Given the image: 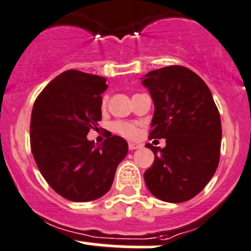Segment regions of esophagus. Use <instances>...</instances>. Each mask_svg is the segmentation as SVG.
Listing matches in <instances>:
<instances>
[{
  "label": "esophagus",
  "instance_id": "34e87169",
  "mask_svg": "<svg viewBox=\"0 0 251 251\" xmlns=\"http://www.w3.org/2000/svg\"><path fill=\"white\" fill-rule=\"evenodd\" d=\"M141 148L140 144H136V143H129L128 144V149L129 150H136V149Z\"/></svg>",
  "mask_w": 251,
  "mask_h": 251
}]
</instances>
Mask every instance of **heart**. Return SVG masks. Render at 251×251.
I'll return each mask as SVG.
<instances>
[{
	"instance_id": "b5f03b06",
	"label": "heart",
	"mask_w": 251,
	"mask_h": 251,
	"mask_svg": "<svg viewBox=\"0 0 251 251\" xmlns=\"http://www.w3.org/2000/svg\"><path fill=\"white\" fill-rule=\"evenodd\" d=\"M107 101L108 96H102V100H101V108L102 110H105L106 106H107ZM111 130L115 131L118 135L123 136V138L131 140V139H136L139 136V123L115 121V122L111 123Z\"/></svg>"
}]
</instances>
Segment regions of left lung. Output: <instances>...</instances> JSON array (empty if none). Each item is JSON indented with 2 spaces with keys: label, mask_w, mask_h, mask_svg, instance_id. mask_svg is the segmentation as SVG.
<instances>
[{
  "label": "left lung",
  "mask_w": 251,
  "mask_h": 251,
  "mask_svg": "<svg viewBox=\"0 0 251 251\" xmlns=\"http://www.w3.org/2000/svg\"><path fill=\"white\" fill-rule=\"evenodd\" d=\"M143 84L155 105L149 139H165L163 149L146 144L155 161L144 173L151 194L167 202H184L199 194L220 162L222 126L205 81L183 66L146 74Z\"/></svg>",
  "instance_id": "1"
}]
</instances>
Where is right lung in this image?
Segmentation results:
<instances>
[{
  "label": "right lung",
  "mask_w": 251,
  "mask_h": 251,
  "mask_svg": "<svg viewBox=\"0 0 251 251\" xmlns=\"http://www.w3.org/2000/svg\"><path fill=\"white\" fill-rule=\"evenodd\" d=\"M106 79L69 69L45 86L34 102L30 148L39 171L64 199L91 201L110 190L116 170L128 152L113 135L96 148L86 139L101 121Z\"/></svg>",
  "instance_id": "1"
}]
</instances>
